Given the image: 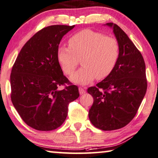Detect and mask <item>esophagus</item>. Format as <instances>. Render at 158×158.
Masks as SVG:
<instances>
[{"label":"esophagus","mask_w":158,"mask_h":158,"mask_svg":"<svg viewBox=\"0 0 158 158\" xmlns=\"http://www.w3.org/2000/svg\"><path fill=\"white\" fill-rule=\"evenodd\" d=\"M79 91L80 95H82V94H85V93H86V90L82 88V87H79Z\"/></svg>","instance_id":"34e87169"}]
</instances>
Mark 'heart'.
Segmentation results:
<instances>
[{
  "label": "heart",
  "instance_id": "1",
  "mask_svg": "<svg viewBox=\"0 0 158 158\" xmlns=\"http://www.w3.org/2000/svg\"><path fill=\"white\" fill-rule=\"evenodd\" d=\"M69 46L57 49V59L66 74L74 72L82 58L83 67L71 77L79 84H87L95 78L103 79L114 68L119 55V45L116 39L101 32L84 29L69 40Z\"/></svg>",
  "mask_w": 158,
  "mask_h": 158
}]
</instances>
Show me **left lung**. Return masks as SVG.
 I'll return each instance as SVG.
<instances>
[{
	"mask_svg": "<svg viewBox=\"0 0 158 158\" xmlns=\"http://www.w3.org/2000/svg\"><path fill=\"white\" fill-rule=\"evenodd\" d=\"M119 45L112 72L87 92L94 98L89 117L103 131L121 129L133 119L147 90L146 64L142 55L118 25L110 22Z\"/></svg>",
	"mask_w": 158,
	"mask_h": 158,
	"instance_id": "8db88e82",
	"label": "left lung"
}]
</instances>
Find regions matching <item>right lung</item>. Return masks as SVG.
<instances>
[{
	"label": "right lung",
	"mask_w": 158,
	"mask_h": 158,
	"mask_svg": "<svg viewBox=\"0 0 158 158\" xmlns=\"http://www.w3.org/2000/svg\"><path fill=\"white\" fill-rule=\"evenodd\" d=\"M74 27L52 25L40 30L22 47L12 66V102L34 129L51 131L60 127L69 103L79 96L78 87L64 76L57 59L60 42ZM62 85L65 88L60 89Z\"/></svg>",
	"instance_id": "1"
}]
</instances>
